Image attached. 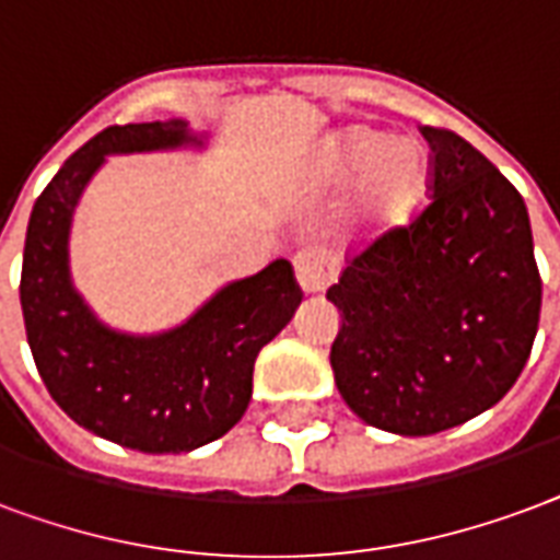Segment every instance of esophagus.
Masks as SVG:
<instances>
[{"instance_id":"34e87169","label":"esophagus","mask_w":560,"mask_h":560,"mask_svg":"<svg viewBox=\"0 0 560 560\" xmlns=\"http://www.w3.org/2000/svg\"><path fill=\"white\" fill-rule=\"evenodd\" d=\"M293 272H296L302 293H320L332 279V264L326 260L320 248H305L293 260Z\"/></svg>"}]
</instances>
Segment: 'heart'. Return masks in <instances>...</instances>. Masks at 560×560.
<instances>
[{
	"mask_svg": "<svg viewBox=\"0 0 560 560\" xmlns=\"http://www.w3.org/2000/svg\"><path fill=\"white\" fill-rule=\"evenodd\" d=\"M317 180L326 189H350L341 210L347 246L383 243L416 222L433 186L428 151L412 139H392L374 127H347L320 151Z\"/></svg>",
	"mask_w": 560,
	"mask_h": 560,
	"instance_id": "heart-1",
	"label": "heart"
}]
</instances>
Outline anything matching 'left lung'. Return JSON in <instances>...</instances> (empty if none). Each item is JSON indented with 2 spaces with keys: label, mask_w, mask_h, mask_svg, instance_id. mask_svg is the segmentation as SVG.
Returning <instances> with one entry per match:
<instances>
[{
  "label": "left lung",
  "mask_w": 560,
  "mask_h": 560,
  "mask_svg": "<svg viewBox=\"0 0 560 560\" xmlns=\"http://www.w3.org/2000/svg\"><path fill=\"white\" fill-rule=\"evenodd\" d=\"M433 205L326 291L335 385L371 428L430 436L495 407L532 355L540 276L523 196L457 132L421 127Z\"/></svg>",
  "instance_id": "left-lung-1"
}]
</instances>
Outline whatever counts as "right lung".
<instances>
[{
  "mask_svg": "<svg viewBox=\"0 0 560 560\" xmlns=\"http://www.w3.org/2000/svg\"><path fill=\"white\" fill-rule=\"evenodd\" d=\"M210 132L186 118L109 127L61 165L32 207L20 305L37 374L80 428L144 454L196 451L225 436L252 400L260 347L302 302L291 264L228 281L186 320L160 332L115 329L94 312L70 269V231L106 156L207 151Z\"/></svg>",
  "mask_w": 560,
  "mask_h": 560,
  "instance_id": "1",
  "label": "right lung"
}]
</instances>
